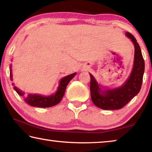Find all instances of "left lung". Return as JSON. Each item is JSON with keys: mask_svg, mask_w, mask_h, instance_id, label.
Instances as JSON below:
<instances>
[{"mask_svg": "<svg viewBox=\"0 0 152 152\" xmlns=\"http://www.w3.org/2000/svg\"><path fill=\"white\" fill-rule=\"evenodd\" d=\"M126 35L134 46V60L132 71L123 85L113 89L102 90L92 74L91 77L90 91L93 103L104 110H117L126 105L139 94L141 88L145 71V62L141 48L137 39L132 34Z\"/></svg>", "mask_w": 152, "mask_h": 152, "instance_id": "1", "label": "left lung"}]
</instances>
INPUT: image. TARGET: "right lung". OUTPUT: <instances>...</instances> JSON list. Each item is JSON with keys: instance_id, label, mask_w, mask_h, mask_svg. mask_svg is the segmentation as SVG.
<instances>
[{"instance_id": "obj_1", "label": "right lung", "mask_w": 152, "mask_h": 152, "mask_svg": "<svg viewBox=\"0 0 152 152\" xmlns=\"http://www.w3.org/2000/svg\"><path fill=\"white\" fill-rule=\"evenodd\" d=\"M11 67V65H10V78L11 80H12ZM76 74V73L69 74V75L63 77V78L61 79L57 91L55 94L50 95L49 96H43L38 94H28V96H24V92L18 89L15 86H14L13 89L20 96L23 97L24 101L29 105L39 108L50 107V106L56 105L60 102L64 96L67 85H68L69 81L75 76Z\"/></svg>"}]
</instances>
